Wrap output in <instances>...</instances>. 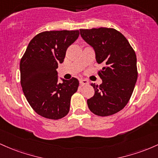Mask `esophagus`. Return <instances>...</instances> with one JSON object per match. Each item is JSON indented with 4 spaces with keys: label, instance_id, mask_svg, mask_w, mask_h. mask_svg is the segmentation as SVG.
I'll return each instance as SVG.
<instances>
[{
    "label": "esophagus",
    "instance_id": "obj_1",
    "mask_svg": "<svg viewBox=\"0 0 158 158\" xmlns=\"http://www.w3.org/2000/svg\"><path fill=\"white\" fill-rule=\"evenodd\" d=\"M80 84L81 85H87L89 84V81L86 79H80Z\"/></svg>",
    "mask_w": 158,
    "mask_h": 158
}]
</instances>
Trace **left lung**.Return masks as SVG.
Wrapping results in <instances>:
<instances>
[{"instance_id":"8db88e82","label":"left lung","mask_w":158,"mask_h":158,"mask_svg":"<svg viewBox=\"0 0 158 158\" xmlns=\"http://www.w3.org/2000/svg\"><path fill=\"white\" fill-rule=\"evenodd\" d=\"M81 36L93 48L102 84H91L95 95L87 100L89 109L99 116L119 112L128 103L138 72L136 56L131 45L120 32L113 28L80 29Z\"/></svg>"}]
</instances>
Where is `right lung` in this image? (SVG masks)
<instances>
[{"label": "right lung", "instance_id": "right-lung-1", "mask_svg": "<svg viewBox=\"0 0 158 158\" xmlns=\"http://www.w3.org/2000/svg\"><path fill=\"white\" fill-rule=\"evenodd\" d=\"M79 31H44L30 42L20 62L21 85L31 107L40 116L60 119L69 112L71 98L78 80L58 82V64L79 36Z\"/></svg>", "mask_w": 158, "mask_h": 158}]
</instances>
